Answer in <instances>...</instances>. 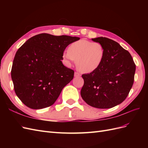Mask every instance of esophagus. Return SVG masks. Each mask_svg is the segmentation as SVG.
<instances>
[{
    "mask_svg": "<svg viewBox=\"0 0 148 148\" xmlns=\"http://www.w3.org/2000/svg\"><path fill=\"white\" fill-rule=\"evenodd\" d=\"M74 76H75V77H80V76H81V75H80L78 72H75Z\"/></svg>",
    "mask_w": 148,
    "mask_h": 148,
    "instance_id": "esophagus-1",
    "label": "esophagus"
}]
</instances>
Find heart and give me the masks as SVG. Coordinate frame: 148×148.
Instances as JSON below:
<instances>
[{"mask_svg": "<svg viewBox=\"0 0 148 148\" xmlns=\"http://www.w3.org/2000/svg\"><path fill=\"white\" fill-rule=\"evenodd\" d=\"M104 56L105 49L101 43L81 39L70 44L68 51L64 52L63 59L68 66L77 61L81 72L89 73L99 68Z\"/></svg>", "mask_w": 148, "mask_h": 148, "instance_id": "b5f03b06", "label": "heart"}]
</instances>
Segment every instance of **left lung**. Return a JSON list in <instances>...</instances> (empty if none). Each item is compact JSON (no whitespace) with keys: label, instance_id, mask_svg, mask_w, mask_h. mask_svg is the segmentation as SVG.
I'll use <instances>...</instances> for the list:
<instances>
[{"label":"left lung","instance_id":"left-lung-1","mask_svg":"<svg viewBox=\"0 0 148 148\" xmlns=\"http://www.w3.org/2000/svg\"><path fill=\"white\" fill-rule=\"evenodd\" d=\"M104 46L105 56L96 70L83 74L81 96L87 104L98 109H109L121 104L134 82L136 65L128 51L107 38L91 39Z\"/></svg>","mask_w":148,"mask_h":148}]
</instances>
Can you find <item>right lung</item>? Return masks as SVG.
<instances>
[{
  "mask_svg": "<svg viewBox=\"0 0 148 148\" xmlns=\"http://www.w3.org/2000/svg\"><path fill=\"white\" fill-rule=\"evenodd\" d=\"M78 37L42 33L27 40L16 52L11 71L18 97L27 107L41 109L54 104L74 71L62 64L63 53Z\"/></svg>",
  "mask_w": 148,
  "mask_h": 148,
  "instance_id": "add662e5",
  "label": "right lung"
}]
</instances>
